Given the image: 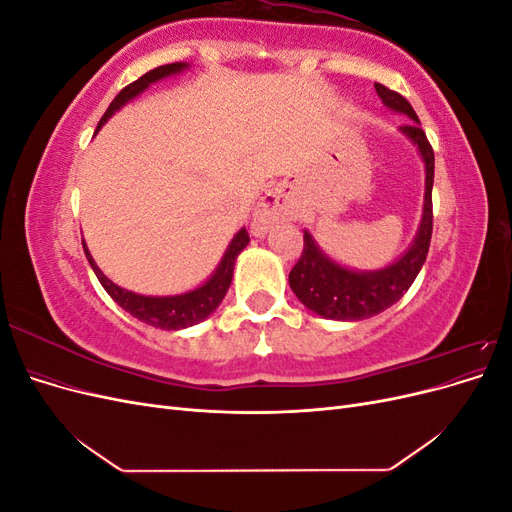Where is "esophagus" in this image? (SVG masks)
Returning a JSON list of instances; mask_svg holds the SVG:
<instances>
[{
	"label": "esophagus",
	"instance_id": "34e87169",
	"mask_svg": "<svg viewBox=\"0 0 512 512\" xmlns=\"http://www.w3.org/2000/svg\"><path fill=\"white\" fill-rule=\"evenodd\" d=\"M294 211L292 198L284 190H273L262 196L254 213V230L265 232L271 224L290 218Z\"/></svg>",
	"mask_w": 512,
	"mask_h": 512
}]
</instances>
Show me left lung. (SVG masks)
I'll use <instances>...</instances> for the list:
<instances>
[{
  "mask_svg": "<svg viewBox=\"0 0 512 512\" xmlns=\"http://www.w3.org/2000/svg\"><path fill=\"white\" fill-rule=\"evenodd\" d=\"M378 96L382 102L393 108V111L406 113L412 123L401 126L414 145L421 151L425 160V209L423 222L418 228V235L410 250L401 256L395 265L374 273H354L344 267L335 265L324 256L312 235H303V252L301 258L294 262L288 275L292 292L297 294L299 301L316 312L318 316L333 320H363L384 312L404 297L406 290L416 280L418 271L425 265V258L431 243L433 230V205H431V188H433V149L421 128V121L414 113L410 102L397 94V91L376 83Z\"/></svg>",
  "mask_w": 512,
  "mask_h": 512,
  "instance_id": "obj_1",
  "label": "left lung"
}]
</instances>
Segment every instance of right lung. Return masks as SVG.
I'll list each match as a JSON object with an SVG mask.
<instances>
[{"label": "right lung", "instance_id": "add662e5", "mask_svg": "<svg viewBox=\"0 0 512 512\" xmlns=\"http://www.w3.org/2000/svg\"><path fill=\"white\" fill-rule=\"evenodd\" d=\"M183 68H185L183 61H177V64L158 66V68L149 70L147 74H143L141 79L130 83L128 87H123L115 96V100L108 104L106 113L102 115V119L98 123V130L104 126L108 117H111L115 111H119V108L128 100H132L134 96L141 94V91H145L151 83H156L162 79V76L175 74ZM247 243H250V235H247L245 228H241L235 235V239H232V243L228 245L220 267L213 273L211 280L192 292L179 294V297H143V294H134L130 290H123L108 280V277L98 269L94 258H91V254L87 250V245H83V250H85V256L89 260L91 269H94L96 277L100 280V284L104 286V290L108 294H111L117 305H121L126 312H130L141 322L151 324V327L164 329V331H177V329L192 327V324L205 320L209 314L215 312V307L220 305V301L224 299V294L232 282V269H235V260Z\"/></svg>", "mask_w": 512, "mask_h": 512}]
</instances>
